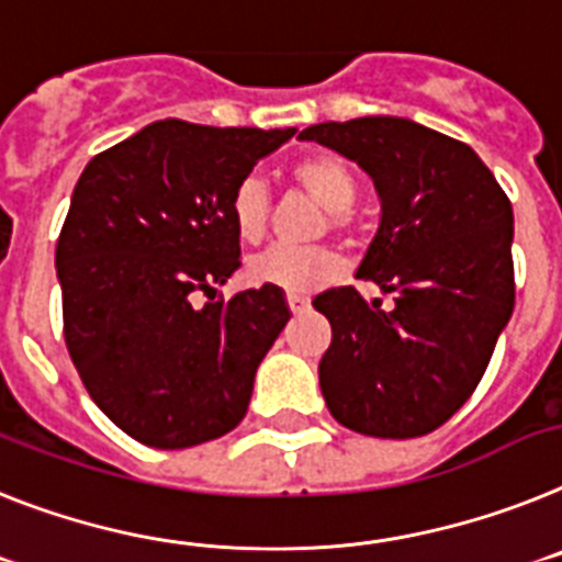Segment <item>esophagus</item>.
<instances>
[{"mask_svg": "<svg viewBox=\"0 0 562 562\" xmlns=\"http://www.w3.org/2000/svg\"><path fill=\"white\" fill-rule=\"evenodd\" d=\"M288 308H291V314H305V311H311V300L308 296H288Z\"/></svg>", "mask_w": 562, "mask_h": 562, "instance_id": "1", "label": "esophagus"}]
</instances>
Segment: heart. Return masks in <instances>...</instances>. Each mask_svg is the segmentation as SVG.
I'll return each mask as SVG.
<instances>
[{
	"label": "heart",
	"instance_id": "1",
	"mask_svg": "<svg viewBox=\"0 0 562 562\" xmlns=\"http://www.w3.org/2000/svg\"><path fill=\"white\" fill-rule=\"evenodd\" d=\"M291 178L296 180L302 192L330 214V226H345L348 212L356 203V192H359L353 169L345 160L330 153L305 155L294 164ZM268 209H271V198H268V187L262 183V178H257V175L243 178L232 192V203H228L234 232L240 240H262L268 228ZM339 268V257L328 248L271 246L251 257L246 274L254 285H268L291 296H300L311 294V291L334 280Z\"/></svg>",
	"mask_w": 562,
	"mask_h": 562
}]
</instances>
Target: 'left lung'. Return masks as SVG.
I'll list each match as a JSON object with an SVG mask.
<instances>
[{"mask_svg": "<svg viewBox=\"0 0 562 562\" xmlns=\"http://www.w3.org/2000/svg\"><path fill=\"white\" fill-rule=\"evenodd\" d=\"M373 180L382 217L356 277L393 294L325 291L330 348L319 387L330 416L373 438L441 427L477 387L515 308L512 203L461 140L393 115L302 130Z\"/></svg>", "mask_w": 562, "mask_h": 562, "instance_id": "obj_1", "label": "left lung"}]
</instances>
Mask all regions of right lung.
Listing matches in <instances>:
<instances>
[{
	"label": "right lung",
	"mask_w": 562,
	"mask_h": 562,
	"mask_svg": "<svg viewBox=\"0 0 562 562\" xmlns=\"http://www.w3.org/2000/svg\"><path fill=\"white\" fill-rule=\"evenodd\" d=\"M294 133L155 121L72 189L56 246L67 350L92 402L146 447H194L246 416L291 319L285 294L248 288L203 308L192 296L240 268L232 192Z\"/></svg>",
	"instance_id": "obj_1"
}]
</instances>
